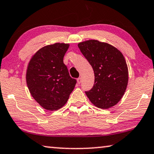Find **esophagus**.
<instances>
[{
    "label": "esophagus",
    "instance_id": "34e87169",
    "mask_svg": "<svg viewBox=\"0 0 154 154\" xmlns=\"http://www.w3.org/2000/svg\"><path fill=\"white\" fill-rule=\"evenodd\" d=\"M81 82H82V78L81 77H79L77 79V83L79 84H81Z\"/></svg>",
    "mask_w": 154,
    "mask_h": 154
}]
</instances>
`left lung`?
Instances as JSON below:
<instances>
[{"label":"left lung","instance_id":"left-lung-1","mask_svg":"<svg viewBox=\"0 0 154 154\" xmlns=\"http://www.w3.org/2000/svg\"><path fill=\"white\" fill-rule=\"evenodd\" d=\"M93 68L95 84L85 91L95 106L109 109L121 100L128 84V68L122 52L106 43L88 40L78 44Z\"/></svg>","mask_w":154,"mask_h":154}]
</instances>
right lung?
<instances>
[{
    "mask_svg": "<svg viewBox=\"0 0 154 154\" xmlns=\"http://www.w3.org/2000/svg\"><path fill=\"white\" fill-rule=\"evenodd\" d=\"M69 44L57 43L41 48L32 57L26 82L34 99L45 109L56 111L67 102L77 80L63 63Z\"/></svg>",
    "mask_w": 154,
    "mask_h": 154,
    "instance_id": "obj_1",
    "label": "right lung"
}]
</instances>
